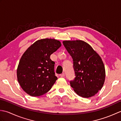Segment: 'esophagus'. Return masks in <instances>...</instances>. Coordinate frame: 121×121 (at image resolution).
<instances>
[{
  "label": "esophagus",
  "mask_w": 121,
  "mask_h": 121,
  "mask_svg": "<svg viewBox=\"0 0 121 121\" xmlns=\"http://www.w3.org/2000/svg\"><path fill=\"white\" fill-rule=\"evenodd\" d=\"M60 76L61 77V78H63V77H65V73L61 74H60Z\"/></svg>",
  "instance_id": "34e87169"
}]
</instances>
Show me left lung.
<instances>
[{
	"label": "left lung",
	"instance_id": "left-lung-1",
	"mask_svg": "<svg viewBox=\"0 0 121 121\" xmlns=\"http://www.w3.org/2000/svg\"><path fill=\"white\" fill-rule=\"evenodd\" d=\"M63 43L73 61L75 78L70 81L71 86L82 97L94 96L105 81L106 71L101 57L83 40H65Z\"/></svg>",
	"mask_w": 121,
	"mask_h": 121
}]
</instances>
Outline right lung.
Returning <instances> with one entry per match:
<instances>
[{"label": "right lung", "mask_w": 121, "mask_h": 121, "mask_svg": "<svg viewBox=\"0 0 121 121\" xmlns=\"http://www.w3.org/2000/svg\"><path fill=\"white\" fill-rule=\"evenodd\" d=\"M61 46L51 38L37 40L22 55L17 69V81L23 90L33 97L40 96L50 91L57 77L55 62L50 55Z\"/></svg>", "instance_id": "add662e5"}]
</instances>
